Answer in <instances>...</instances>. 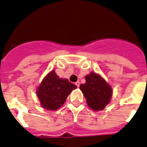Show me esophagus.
Wrapping results in <instances>:
<instances>
[{"instance_id": "1", "label": "esophagus", "mask_w": 147, "mask_h": 147, "mask_svg": "<svg viewBox=\"0 0 147 147\" xmlns=\"http://www.w3.org/2000/svg\"><path fill=\"white\" fill-rule=\"evenodd\" d=\"M76 85L77 86L78 88V87H79V85H80V82H76Z\"/></svg>"}]
</instances>
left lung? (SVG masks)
<instances>
[{
	"instance_id": "8db88e82",
	"label": "left lung",
	"mask_w": 147,
	"mask_h": 147,
	"mask_svg": "<svg viewBox=\"0 0 147 147\" xmlns=\"http://www.w3.org/2000/svg\"><path fill=\"white\" fill-rule=\"evenodd\" d=\"M85 80L79 88L88 107L94 111L102 110L110 102L113 88L102 76L93 71L85 76Z\"/></svg>"
}]
</instances>
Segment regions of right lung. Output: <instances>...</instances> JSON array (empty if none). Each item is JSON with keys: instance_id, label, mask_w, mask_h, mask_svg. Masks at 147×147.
I'll use <instances>...</instances> for the list:
<instances>
[{"instance_id": "obj_1", "label": "right lung", "mask_w": 147, "mask_h": 147, "mask_svg": "<svg viewBox=\"0 0 147 147\" xmlns=\"http://www.w3.org/2000/svg\"><path fill=\"white\" fill-rule=\"evenodd\" d=\"M77 88L66 78H60L52 70L40 82L36 94L40 106L47 110L55 111L65 102L69 94Z\"/></svg>"}]
</instances>
